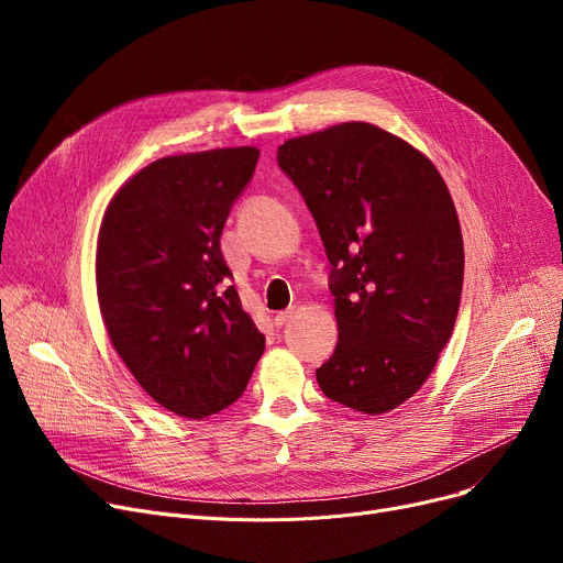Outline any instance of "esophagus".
<instances>
[{
    "label": "esophagus",
    "instance_id": "34e87169",
    "mask_svg": "<svg viewBox=\"0 0 563 563\" xmlns=\"http://www.w3.org/2000/svg\"><path fill=\"white\" fill-rule=\"evenodd\" d=\"M294 317V308H287V310H283V312H278L276 317H274V321H276V327H285V323L289 321Z\"/></svg>",
    "mask_w": 563,
    "mask_h": 563
}]
</instances>
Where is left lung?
<instances>
[{"mask_svg":"<svg viewBox=\"0 0 563 563\" xmlns=\"http://www.w3.org/2000/svg\"><path fill=\"white\" fill-rule=\"evenodd\" d=\"M278 166L331 262L340 333L319 388L380 416L422 388L454 331L463 236L448 185L420 151L369 123L289 139Z\"/></svg>","mask_w":563,"mask_h":563,"instance_id":"1","label":"left lung"}]
</instances>
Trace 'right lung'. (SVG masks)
Segmentation results:
<instances>
[{
    "label": "right lung",
    "instance_id": "right-lung-1",
    "mask_svg": "<svg viewBox=\"0 0 563 563\" xmlns=\"http://www.w3.org/2000/svg\"><path fill=\"white\" fill-rule=\"evenodd\" d=\"M257 147L173 155L111 198L98 236V301L139 386L175 416L202 420L249 386L264 335L244 312L221 253Z\"/></svg>",
    "mask_w": 563,
    "mask_h": 563
}]
</instances>
